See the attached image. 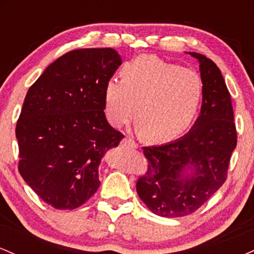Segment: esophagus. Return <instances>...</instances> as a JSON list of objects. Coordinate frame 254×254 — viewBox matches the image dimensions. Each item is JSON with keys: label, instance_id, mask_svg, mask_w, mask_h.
<instances>
[{"label": "esophagus", "instance_id": "34e87169", "mask_svg": "<svg viewBox=\"0 0 254 254\" xmlns=\"http://www.w3.org/2000/svg\"><path fill=\"white\" fill-rule=\"evenodd\" d=\"M123 144L124 145H127V147H129V148H132V149H135V148H137L136 142L133 141L132 138H129V137H125V138L123 139Z\"/></svg>", "mask_w": 254, "mask_h": 254}]
</instances>
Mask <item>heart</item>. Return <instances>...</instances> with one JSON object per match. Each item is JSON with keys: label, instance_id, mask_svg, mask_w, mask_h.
Listing matches in <instances>:
<instances>
[{"label": "heart", "instance_id": "b5f03b06", "mask_svg": "<svg viewBox=\"0 0 254 254\" xmlns=\"http://www.w3.org/2000/svg\"><path fill=\"white\" fill-rule=\"evenodd\" d=\"M121 77L104 86L105 115L113 127L129 123L135 113L144 138L167 141L193 123L203 97L202 78L194 70L143 55L124 65Z\"/></svg>", "mask_w": 254, "mask_h": 254}]
</instances>
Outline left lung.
Wrapping results in <instances>:
<instances>
[{"label": "left lung", "instance_id": "left-lung-1", "mask_svg": "<svg viewBox=\"0 0 254 254\" xmlns=\"http://www.w3.org/2000/svg\"><path fill=\"white\" fill-rule=\"evenodd\" d=\"M189 54L199 62V117L182 138L142 148L148 167L136 184L142 202L162 217L186 216L199 209L226 182L238 142L232 100L221 70L210 58Z\"/></svg>", "mask_w": 254, "mask_h": 254}]
</instances>
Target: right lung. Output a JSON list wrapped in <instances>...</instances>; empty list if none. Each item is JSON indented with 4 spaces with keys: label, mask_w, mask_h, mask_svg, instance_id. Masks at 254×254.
Masks as SVG:
<instances>
[{
    "label": "right lung",
    "mask_w": 254,
    "mask_h": 254,
    "mask_svg": "<svg viewBox=\"0 0 254 254\" xmlns=\"http://www.w3.org/2000/svg\"><path fill=\"white\" fill-rule=\"evenodd\" d=\"M122 64L111 48L78 49L50 64L28 89L15 135L19 172L52 208L72 210L100 185L104 154L124 135L104 112V86Z\"/></svg>",
    "instance_id": "right-lung-1"
}]
</instances>
